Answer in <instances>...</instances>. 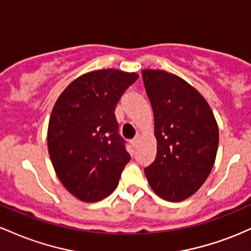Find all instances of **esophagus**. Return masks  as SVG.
Listing matches in <instances>:
<instances>
[{
	"mask_svg": "<svg viewBox=\"0 0 251 251\" xmlns=\"http://www.w3.org/2000/svg\"><path fill=\"white\" fill-rule=\"evenodd\" d=\"M131 144H132V146H133V148H137L138 144H139V135H137V137H135L134 139L132 140Z\"/></svg>",
	"mask_w": 251,
	"mask_h": 251,
	"instance_id": "obj_1",
	"label": "esophagus"
}]
</instances>
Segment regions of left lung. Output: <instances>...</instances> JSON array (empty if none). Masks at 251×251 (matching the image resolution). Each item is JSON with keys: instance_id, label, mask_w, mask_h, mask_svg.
Wrapping results in <instances>:
<instances>
[{"instance_id": "obj_1", "label": "left lung", "mask_w": 251, "mask_h": 251, "mask_svg": "<svg viewBox=\"0 0 251 251\" xmlns=\"http://www.w3.org/2000/svg\"><path fill=\"white\" fill-rule=\"evenodd\" d=\"M154 117L157 155L145 168L150 186L163 200L180 201L203 185L215 164L218 126L206 100L185 80L144 70Z\"/></svg>"}]
</instances>
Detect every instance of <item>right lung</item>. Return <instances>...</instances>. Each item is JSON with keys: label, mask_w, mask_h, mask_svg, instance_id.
I'll return each instance as SVG.
<instances>
[{"label": "right lung", "mask_w": 251, "mask_h": 251, "mask_svg": "<svg viewBox=\"0 0 251 251\" xmlns=\"http://www.w3.org/2000/svg\"><path fill=\"white\" fill-rule=\"evenodd\" d=\"M138 74L100 70L74 80L57 98L47 143L50 160L66 189L93 203L116 190L131 159L119 134L116 106Z\"/></svg>", "instance_id": "right-lung-1"}]
</instances>
